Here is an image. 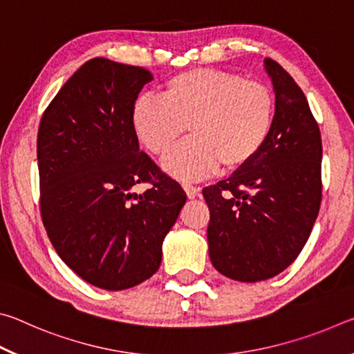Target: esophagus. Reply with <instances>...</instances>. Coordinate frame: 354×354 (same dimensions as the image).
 Listing matches in <instances>:
<instances>
[{"label": "esophagus", "mask_w": 354, "mask_h": 354, "mask_svg": "<svg viewBox=\"0 0 354 354\" xmlns=\"http://www.w3.org/2000/svg\"><path fill=\"white\" fill-rule=\"evenodd\" d=\"M183 187H184L185 194H187V196H189L190 200H194L195 196H198V195H200V187H195V185L187 184V183H184V184H183Z\"/></svg>", "instance_id": "esophagus-1"}]
</instances>
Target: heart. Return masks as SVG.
<instances>
[{
	"label": "heart",
	"instance_id": "1",
	"mask_svg": "<svg viewBox=\"0 0 354 354\" xmlns=\"http://www.w3.org/2000/svg\"><path fill=\"white\" fill-rule=\"evenodd\" d=\"M277 101L261 81L232 71L195 68L167 81L162 98L143 97L133 106V127L149 153L164 154L189 127L190 139L162 160L181 179L215 170L237 171L257 158L272 134Z\"/></svg>",
	"mask_w": 354,
	"mask_h": 354
}]
</instances>
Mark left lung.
<instances>
[{"instance_id": "8db88e82", "label": "left lung", "mask_w": 354, "mask_h": 354, "mask_svg": "<svg viewBox=\"0 0 354 354\" xmlns=\"http://www.w3.org/2000/svg\"><path fill=\"white\" fill-rule=\"evenodd\" d=\"M274 123L245 169L203 189L211 220L209 257L225 277L256 283L277 277L301 253L322 201V137L308 100L273 59Z\"/></svg>"}]
</instances>
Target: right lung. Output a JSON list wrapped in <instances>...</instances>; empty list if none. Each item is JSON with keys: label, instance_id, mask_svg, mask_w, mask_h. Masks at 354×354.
<instances>
[{"label": "right lung", "instance_id": "1", "mask_svg": "<svg viewBox=\"0 0 354 354\" xmlns=\"http://www.w3.org/2000/svg\"><path fill=\"white\" fill-rule=\"evenodd\" d=\"M148 70L95 57L44 112L40 212L61 259L84 281L124 290L151 278L187 195L139 149L133 106ZM148 182L142 196L132 192Z\"/></svg>", "mask_w": 354, "mask_h": 354}]
</instances>
